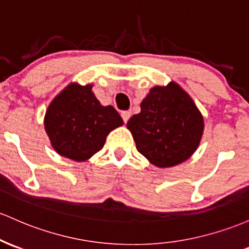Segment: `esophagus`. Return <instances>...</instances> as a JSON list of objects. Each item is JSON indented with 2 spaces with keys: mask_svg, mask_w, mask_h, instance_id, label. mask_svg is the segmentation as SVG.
<instances>
[{
  "mask_svg": "<svg viewBox=\"0 0 249 249\" xmlns=\"http://www.w3.org/2000/svg\"><path fill=\"white\" fill-rule=\"evenodd\" d=\"M130 116H131V112H129V111L122 112V118H123V120H124V123H127V120L130 119Z\"/></svg>",
  "mask_w": 249,
  "mask_h": 249,
  "instance_id": "34e87169",
  "label": "esophagus"
}]
</instances>
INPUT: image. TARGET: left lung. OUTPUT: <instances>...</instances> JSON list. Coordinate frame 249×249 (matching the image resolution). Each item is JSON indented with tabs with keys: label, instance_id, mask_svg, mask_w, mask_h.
<instances>
[{
	"label": "left lung",
	"instance_id": "obj_1",
	"mask_svg": "<svg viewBox=\"0 0 249 249\" xmlns=\"http://www.w3.org/2000/svg\"><path fill=\"white\" fill-rule=\"evenodd\" d=\"M136 147L158 168L184 162L195 152L203 133V117L190 95L174 81L155 86L127 122Z\"/></svg>",
	"mask_w": 249,
	"mask_h": 249
}]
</instances>
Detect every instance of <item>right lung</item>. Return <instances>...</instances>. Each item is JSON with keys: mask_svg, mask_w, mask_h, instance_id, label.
<instances>
[{"mask_svg": "<svg viewBox=\"0 0 249 249\" xmlns=\"http://www.w3.org/2000/svg\"><path fill=\"white\" fill-rule=\"evenodd\" d=\"M123 125L113 106H103L92 85L71 84L49 104L45 130L60 156L84 162L103 149L112 130Z\"/></svg>", "mask_w": 249, "mask_h": 249, "instance_id": "obj_1", "label": "right lung"}]
</instances>
